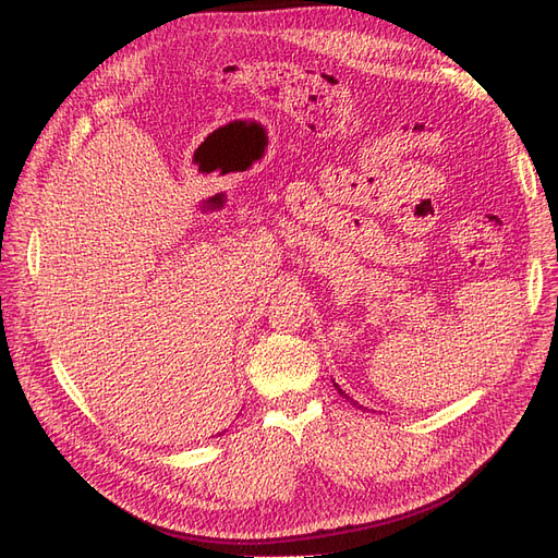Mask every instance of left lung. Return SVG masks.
<instances>
[{"instance_id":"left-lung-1","label":"left lung","mask_w":558,"mask_h":558,"mask_svg":"<svg viewBox=\"0 0 558 558\" xmlns=\"http://www.w3.org/2000/svg\"><path fill=\"white\" fill-rule=\"evenodd\" d=\"M332 384H335V381H332ZM335 388H337V393H340V396H344V398H347V400H349V402L353 404V408H359V410H365V408H363V404H359L356 400H353V398H349V396H347V393L342 391V388H340V386H337V384H335Z\"/></svg>"}]
</instances>
